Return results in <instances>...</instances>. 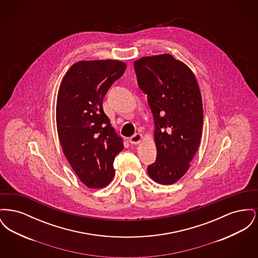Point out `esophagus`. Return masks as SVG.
Segmentation results:
<instances>
[{
	"label": "esophagus",
	"mask_w": 258,
	"mask_h": 258,
	"mask_svg": "<svg viewBox=\"0 0 258 258\" xmlns=\"http://www.w3.org/2000/svg\"><path fill=\"white\" fill-rule=\"evenodd\" d=\"M142 139H143V135L141 134H135L132 137H130L128 141L132 144H139L142 141Z\"/></svg>",
	"instance_id": "esophagus-1"
}]
</instances>
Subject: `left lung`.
Masks as SVG:
<instances>
[{"mask_svg":"<svg viewBox=\"0 0 258 258\" xmlns=\"http://www.w3.org/2000/svg\"><path fill=\"white\" fill-rule=\"evenodd\" d=\"M135 71L155 122L157 160L148 174L159 184H174L188 170L201 140L203 106L197 78L170 54L142 57Z\"/></svg>","mask_w":258,"mask_h":258,"instance_id":"obj_1","label":"left lung"}]
</instances>
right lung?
<instances>
[{"label":"right lung","instance_id":"1","mask_svg":"<svg viewBox=\"0 0 258 258\" xmlns=\"http://www.w3.org/2000/svg\"><path fill=\"white\" fill-rule=\"evenodd\" d=\"M126 69L117 60L79 61L64 74L56 106L57 131L63 155L80 181L100 188L114 177V159L123 149L102 108L111 85Z\"/></svg>","mask_w":258,"mask_h":258}]
</instances>
